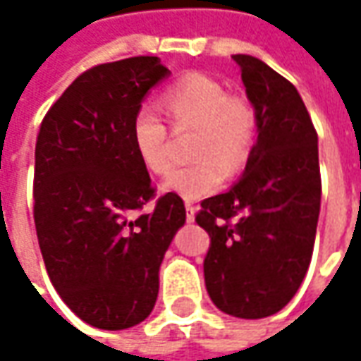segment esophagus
<instances>
[{"label": "esophagus", "mask_w": 361, "mask_h": 361, "mask_svg": "<svg viewBox=\"0 0 361 361\" xmlns=\"http://www.w3.org/2000/svg\"><path fill=\"white\" fill-rule=\"evenodd\" d=\"M185 209H187V221L188 223H192V221H195V213H197V207L190 201H187L185 202Z\"/></svg>", "instance_id": "34e87169"}]
</instances>
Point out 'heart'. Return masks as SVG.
<instances>
[{"label": "heart", "instance_id": "b5f03b06", "mask_svg": "<svg viewBox=\"0 0 361 361\" xmlns=\"http://www.w3.org/2000/svg\"><path fill=\"white\" fill-rule=\"evenodd\" d=\"M160 106L174 128L197 126L190 154L197 160L169 173L164 188L185 199H201L221 188L227 173H239L257 140V110L243 94L202 72H188L160 94ZM130 140L142 166L162 174L171 164L166 122L150 106H140L130 122Z\"/></svg>", "mask_w": 361, "mask_h": 361}]
</instances>
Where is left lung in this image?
Instances as JSON below:
<instances>
[{"instance_id":"left-lung-1","label":"left lung","mask_w":361,"mask_h":361,"mask_svg":"<svg viewBox=\"0 0 361 361\" xmlns=\"http://www.w3.org/2000/svg\"><path fill=\"white\" fill-rule=\"evenodd\" d=\"M257 110V142L235 187L201 202L204 285L221 312L261 319L291 301L312 261L322 202L317 132L295 86L237 54Z\"/></svg>"}]
</instances>
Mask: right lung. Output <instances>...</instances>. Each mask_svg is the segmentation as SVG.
Wrapping results in <instances>:
<instances>
[{
    "instance_id": "right-lung-1",
    "label": "right lung",
    "mask_w": 361,
    "mask_h": 361,
    "mask_svg": "<svg viewBox=\"0 0 361 361\" xmlns=\"http://www.w3.org/2000/svg\"><path fill=\"white\" fill-rule=\"evenodd\" d=\"M166 76L154 56L94 66L51 104L37 134L34 221L49 281L100 329L150 315L162 257L187 219L176 192L145 211L157 188L130 140L134 112Z\"/></svg>"
}]
</instances>
